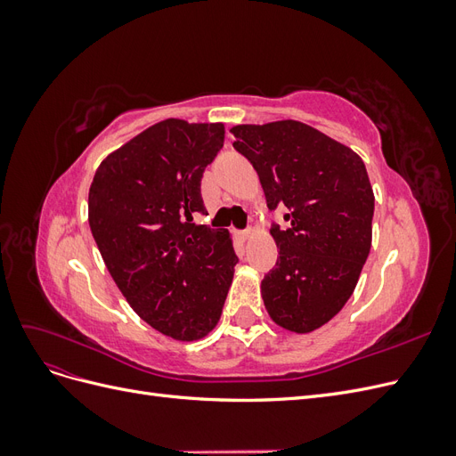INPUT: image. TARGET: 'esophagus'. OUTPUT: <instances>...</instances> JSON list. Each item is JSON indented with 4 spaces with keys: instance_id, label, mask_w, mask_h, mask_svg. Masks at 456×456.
<instances>
[{
    "instance_id": "esophagus-1",
    "label": "esophagus",
    "mask_w": 456,
    "mask_h": 456,
    "mask_svg": "<svg viewBox=\"0 0 456 456\" xmlns=\"http://www.w3.org/2000/svg\"><path fill=\"white\" fill-rule=\"evenodd\" d=\"M253 236V230L251 228H247V230H243V232H238V238L241 240V241H247Z\"/></svg>"
}]
</instances>
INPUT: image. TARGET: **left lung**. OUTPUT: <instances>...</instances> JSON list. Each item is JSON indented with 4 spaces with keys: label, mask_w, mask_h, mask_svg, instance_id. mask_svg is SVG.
Listing matches in <instances>:
<instances>
[{
    "label": "left lung",
    "mask_w": 456,
    "mask_h": 456,
    "mask_svg": "<svg viewBox=\"0 0 456 456\" xmlns=\"http://www.w3.org/2000/svg\"><path fill=\"white\" fill-rule=\"evenodd\" d=\"M230 131L260 178L268 209H287L289 228L270 230L280 258L260 283L262 300L280 327L312 333L346 305L370 251L375 194L365 163L295 119Z\"/></svg>",
    "instance_id": "left-lung-1"
}]
</instances>
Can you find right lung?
I'll return each instance as SVG.
<instances>
[{
    "instance_id": "obj_1",
    "label": "right lung",
    "mask_w": 456,
    "mask_h": 456,
    "mask_svg": "<svg viewBox=\"0 0 456 456\" xmlns=\"http://www.w3.org/2000/svg\"><path fill=\"white\" fill-rule=\"evenodd\" d=\"M223 144V123L163 119L108 154L89 188V226L121 295L181 342L215 329L238 265L228 230L194 224Z\"/></svg>"
}]
</instances>
